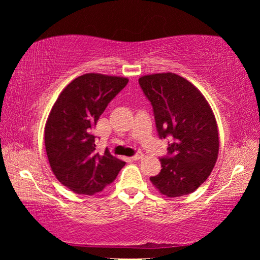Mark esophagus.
<instances>
[{
  "instance_id": "1",
  "label": "esophagus",
  "mask_w": 260,
  "mask_h": 260,
  "mask_svg": "<svg viewBox=\"0 0 260 260\" xmlns=\"http://www.w3.org/2000/svg\"><path fill=\"white\" fill-rule=\"evenodd\" d=\"M144 157V155L142 152H138L136 155H134L133 157H132V159L133 160H139V159H142V158Z\"/></svg>"
}]
</instances>
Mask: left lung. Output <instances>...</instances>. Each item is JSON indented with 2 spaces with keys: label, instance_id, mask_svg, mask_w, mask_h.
Listing matches in <instances>:
<instances>
[{
  "label": "left lung",
  "instance_id": "obj_1",
  "mask_svg": "<svg viewBox=\"0 0 260 260\" xmlns=\"http://www.w3.org/2000/svg\"><path fill=\"white\" fill-rule=\"evenodd\" d=\"M139 83L151 102L159 138L171 136L169 156L160 158V172L150 181L166 197L188 195L209 178L218 158L212 109L191 82L175 73L143 76Z\"/></svg>",
  "mask_w": 260,
  "mask_h": 260
}]
</instances>
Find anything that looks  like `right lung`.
I'll list each match as a JSON object with an SVG mask.
<instances>
[{
    "instance_id": "1",
    "label": "right lung",
    "mask_w": 260,
    "mask_h": 260,
    "mask_svg": "<svg viewBox=\"0 0 260 260\" xmlns=\"http://www.w3.org/2000/svg\"><path fill=\"white\" fill-rule=\"evenodd\" d=\"M128 79L86 73L72 80L52 105L45 127L48 160L57 180L80 195L112 183L125 161L96 150L93 128Z\"/></svg>"
}]
</instances>
